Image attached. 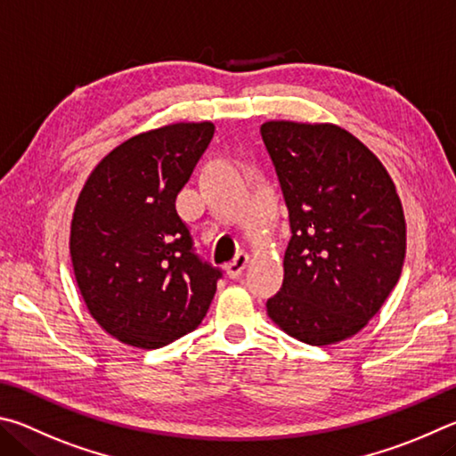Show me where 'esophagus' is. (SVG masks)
Returning <instances> with one entry per match:
<instances>
[{"label":"esophagus","instance_id":"1","mask_svg":"<svg viewBox=\"0 0 456 456\" xmlns=\"http://www.w3.org/2000/svg\"><path fill=\"white\" fill-rule=\"evenodd\" d=\"M250 262V256L246 252H240L238 256L234 258V262H230V265L226 266V274L228 278H240L242 273L246 270V266H248Z\"/></svg>","mask_w":456,"mask_h":456}]
</instances>
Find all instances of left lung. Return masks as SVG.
<instances>
[{
  "label": "left lung",
  "instance_id": "obj_1",
  "mask_svg": "<svg viewBox=\"0 0 456 456\" xmlns=\"http://www.w3.org/2000/svg\"><path fill=\"white\" fill-rule=\"evenodd\" d=\"M260 132L292 230L268 316L306 345H337L369 324L401 278V198L380 159L345 127L270 119Z\"/></svg>",
  "mask_w": 456,
  "mask_h": 456
}]
</instances>
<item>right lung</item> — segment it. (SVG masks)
Returning <instances> with one entry per match:
<instances>
[{
	"label": "right lung",
	"mask_w": 456,
	"mask_h": 456,
	"mask_svg": "<svg viewBox=\"0 0 456 456\" xmlns=\"http://www.w3.org/2000/svg\"><path fill=\"white\" fill-rule=\"evenodd\" d=\"M212 135V122L132 135L79 191L69 230L77 289L94 321L124 345H170L210 308L222 274L191 252L175 196Z\"/></svg>",
	"instance_id": "right-lung-1"
}]
</instances>
